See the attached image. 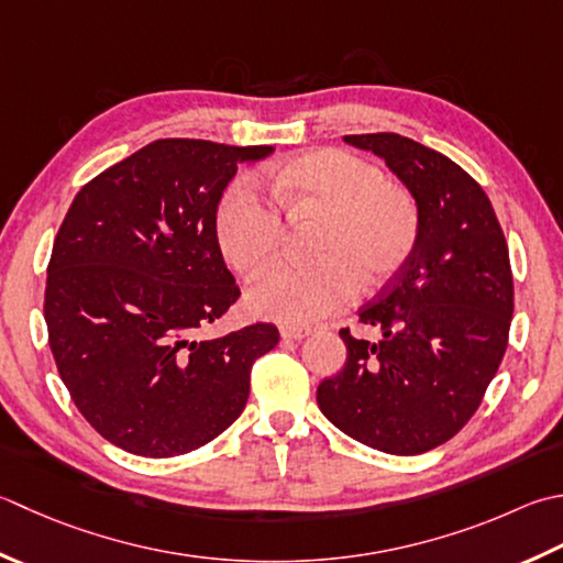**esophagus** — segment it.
I'll use <instances>...</instances> for the list:
<instances>
[{"mask_svg": "<svg viewBox=\"0 0 563 563\" xmlns=\"http://www.w3.org/2000/svg\"><path fill=\"white\" fill-rule=\"evenodd\" d=\"M312 329L310 327H295V324H285L280 327V336L283 339H292V341H300L305 336H310Z\"/></svg>", "mask_w": 563, "mask_h": 563, "instance_id": "esophagus-1", "label": "esophagus"}]
</instances>
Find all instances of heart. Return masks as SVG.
I'll return each mask as SVG.
<instances>
[{
    "label": "heart",
    "instance_id": "1",
    "mask_svg": "<svg viewBox=\"0 0 563 563\" xmlns=\"http://www.w3.org/2000/svg\"><path fill=\"white\" fill-rule=\"evenodd\" d=\"M288 219L319 217L312 263L283 266L249 290L261 317L310 324L361 290L373 292L398 275L420 241V207L410 190L385 180L378 165L346 151L319 148L263 175ZM214 236L224 261L253 280L280 251L283 219L249 180L231 183L214 209Z\"/></svg>",
    "mask_w": 563,
    "mask_h": 563
}]
</instances>
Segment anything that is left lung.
<instances>
[{
	"label": "left lung",
	"mask_w": 563,
	"mask_h": 563,
	"mask_svg": "<svg viewBox=\"0 0 563 563\" xmlns=\"http://www.w3.org/2000/svg\"><path fill=\"white\" fill-rule=\"evenodd\" d=\"M420 207L412 258L358 310L378 341L341 329L346 363L319 383V410L385 454L415 456L449 442L486 395L508 349V241L483 187L451 158L400 134H356Z\"/></svg>",
	"instance_id": "obj_1"
}]
</instances>
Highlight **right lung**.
<instances>
[{
	"label": "right lung",
	"mask_w": 563,
	"mask_h": 563,
	"mask_svg": "<svg viewBox=\"0 0 563 563\" xmlns=\"http://www.w3.org/2000/svg\"><path fill=\"white\" fill-rule=\"evenodd\" d=\"M271 146L161 139L87 183L53 241L43 314L73 402L107 442L180 456L244 412L253 361L278 329H200L239 300L214 209L241 163Z\"/></svg>",
	"instance_id": "add662e5"
}]
</instances>
